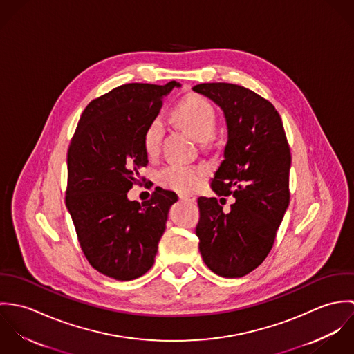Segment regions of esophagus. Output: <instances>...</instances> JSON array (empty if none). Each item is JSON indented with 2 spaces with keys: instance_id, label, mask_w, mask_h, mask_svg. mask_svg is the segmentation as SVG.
<instances>
[{
  "instance_id": "esophagus-1",
  "label": "esophagus",
  "mask_w": 354,
  "mask_h": 354,
  "mask_svg": "<svg viewBox=\"0 0 354 354\" xmlns=\"http://www.w3.org/2000/svg\"><path fill=\"white\" fill-rule=\"evenodd\" d=\"M180 199H181V201H183V202H188V203L196 202V198H195V196H192V195H185V196H180Z\"/></svg>"
}]
</instances>
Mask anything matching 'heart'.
<instances>
[{"mask_svg": "<svg viewBox=\"0 0 354 354\" xmlns=\"http://www.w3.org/2000/svg\"><path fill=\"white\" fill-rule=\"evenodd\" d=\"M171 118L201 143L209 142L215 135L218 122L215 107L201 95H189L180 102L174 107ZM163 135L165 124L159 117H155L143 133V147L149 156H155L159 152ZM203 176L204 169L201 166L170 163L159 171L158 181L167 189L189 194L201 184Z\"/></svg>", "mask_w": 354, "mask_h": 354, "instance_id": "b5f03b06", "label": "heart"}]
</instances>
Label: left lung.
I'll list each match as a JSON object with an SVG mask.
<instances>
[{
  "label": "left lung",
  "mask_w": 354,
  "mask_h": 354,
  "mask_svg": "<svg viewBox=\"0 0 354 354\" xmlns=\"http://www.w3.org/2000/svg\"><path fill=\"white\" fill-rule=\"evenodd\" d=\"M192 90L223 110L227 143L211 189L236 199L229 212L216 198L198 199L199 250L216 275L241 278L267 257L289 207L290 149L271 102L230 83H203Z\"/></svg>",
  "instance_id": "1"
}]
</instances>
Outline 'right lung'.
I'll return each mask as SVG.
<instances>
[{"label": "right lung", "mask_w": 354, "mask_h": 354, "mask_svg": "<svg viewBox=\"0 0 354 354\" xmlns=\"http://www.w3.org/2000/svg\"><path fill=\"white\" fill-rule=\"evenodd\" d=\"M177 82L129 83L90 102L68 149L65 203L83 253L106 277L132 281L153 264L166 229L171 191L155 188L150 201H129L149 163L143 133Z\"/></svg>", "instance_id": "1"}]
</instances>
